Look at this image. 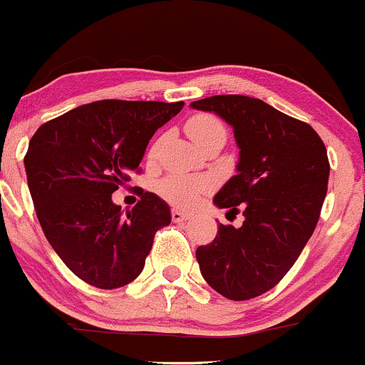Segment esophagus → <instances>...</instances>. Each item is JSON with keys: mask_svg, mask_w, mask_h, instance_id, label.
Wrapping results in <instances>:
<instances>
[{"mask_svg": "<svg viewBox=\"0 0 365 365\" xmlns=\"http://www.w3.org/2000/svg\"><path fill=\"white\" fill-rule=\"evenodd\" d=\"M190 212H184L181 209H172V221H175V223H182V221L190 220Z\"/></svg>", "mask_w": 365, "mask_h": 365, "instance_id": "esophagus-1", "label": "esophagus"}]
</instances>
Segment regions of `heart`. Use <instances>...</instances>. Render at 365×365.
<instances>
[{
    "instance_id": "b5f03b06",
    "label": "heart",
    "mask_w": 365,
    "mask_h": 365,
    "mask_svg": "<svg viewBox=\"0 0 365 365\" xmlns=\"http://www.w3.org/2000/svg\"><path fill=\"white\" fill-rule=\"evenodd\" d=\"M217 130L225 131V128L214 115L209 114L193 115L186 125L187 135L193 138V142H198L205 135ZM210 186H212L210 179L204 178V175L170 174L158 184V191L170 204L179 205V207H195L210 190Z\"/></svg>"
}]
</instances>
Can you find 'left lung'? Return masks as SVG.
I'll use <instances>...</instances> for the list:
<instances>
[{
  "instance_id": "left-lung-1",
  "label": "left lung",
  "mask_w": 365,
  "mask_h": 365,
  "mask_svg": "<svg viewBox=\"0 0 365 365\" xmlns=\"http://www.w3.org/2000/svg\"><path fill=\"white\" fill-rule=\"evenodd\" d=\"M234 128L240 149L237 175L214 197L242 227H217L209 246L197 250L209 287L230 300H247L276 287L302 253L327 195L329 158L320 135L265 101L220 95L191 103Z\"/></svg>"
}]
</instances>
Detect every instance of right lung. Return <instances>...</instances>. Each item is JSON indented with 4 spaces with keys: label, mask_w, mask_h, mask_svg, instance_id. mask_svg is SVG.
I'll list each match as a JSON object with an SVG mask.
<instances>
[{
    "label": "right lung",
    "mask_w": 365,
    "mask_h": 365,
    "mask_svg": "<svg viewBox=\"0 0 365 365\" xmlns=\"http://www.w3.org/2000/svg\"><path fill=\"white\" fill-rule=\"evenodd\" d=\"M184 101L101 100L42 125L24 156L36 217L58 257L86 283L103 290L131 283L153 239L170 225V209L145 191L123 214L112 193L138 172L145 148Z\"/></svg>",
    "instance_id": "right-lung-1"
}]
</instances>
